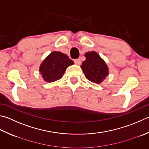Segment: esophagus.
Masks as SVG:
<instances>
[{
    "instance_id": "esophagus-1",
    "label": "esophagus",
    "mask_w": 149,
    "mask_h": 149,
    "mask_svg": "<svg viewBox=\"0 0 149 149\" xmlns=\"http://www.w3.org/2000/svg\"><path fill=\"white\" fill-rule=\"evenodd\" d=\"M74 63L75 64H77V65H80L81 63V60L79 58L77 59H75L74 60Z\"/></svg>"
}]
</instances>
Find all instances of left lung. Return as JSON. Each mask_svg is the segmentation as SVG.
Returning <instances> with one entry per match:
<instances>
[{"label": "left lung", "instance_id": "8db88e82", "mask_svg": "<svg viewBox=\"0 0 149 149\" xmlns=\"http://www.w3.org/2000/svg\"><path fill=\"white\" fill-rule=\"evenodd\" d=\"M86 60L81 68L86 78L90 81L100 84L109 75V68L105 61L95 51L85 54Z\"/></svg>", "mask_w": 149, "mask_h": 149}]
</instances>
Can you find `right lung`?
<instances>
[{"mask_svg":"<svg viewBox=\"0 0 149 149\" xmlns=\"http://www.w3.org/2000/svg\"><path fill=\"white\" fill-rule=\"evenodd\" d=\"M74 64L66 54L53 51L40 64V72L45 81L54 82L61 79L67 68Z\"/></svg>","mask_w":149,"mask_h":149,"instance_id":"add662e5","label":"right lung"}]
</instances>
